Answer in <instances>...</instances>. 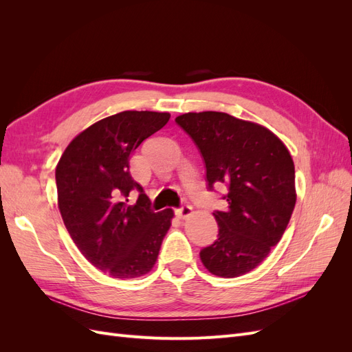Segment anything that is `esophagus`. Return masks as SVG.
Returning a JSON list of instances; mask_svg holds the SVG:
<instances>
[{"label":"esophagus","instance_id":"1","mask_svg":"<svg viewBox=\"0 0 352 352\" xmlns=\"http://www.w3.org/2000/svg\"><path fill=\"white\" fill-rule=\"evenodd\" d=\"M176 212H177V216L180 219H186V217H189L190 214H192V207H190L189 204H184L182 207L177 208Z\"/></svg>","mask_w":352,"mask_h":352}]
</instances>
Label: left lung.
<instances>
[{"instance_id":"left-lung-1","label":"left lung","mask_w":352,"mask_h":352,"mask_svg":"<svg viewBox=\"0 0 352 352\" xmlns=\"http://www.w3.org/2000/svg\"><path fill=\"white\" fill-rule=\"evenodd\" d=\"M176 123L204 158L208 189L228 188L226 208L212 212L219 238L201 250V261L214 276L238 278L264 261L291 220L292 157L267 127L228 113H186Z\"/></svg>"}]
</instances>
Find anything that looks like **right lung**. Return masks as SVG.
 <instances>
[{
  "label": "right lung",
  "mask_w": 352,
  "mask_h": 352,
  "mask_svg": "<svg viewBox=\"0 0 352 352\" xmlns=\"http://www.w3.org/2000/svg\"><path fill=\"white\" fill-rule=\"evenodd\" d=\"M168 119V113L155 111L105 117L74 138L57 164L65 226L83 257L114 279L150 272L172 225L173 210H151L150 198L129 172L131 154ZM133 188L140 195L136 205L127 206L121 198Z\"/></svg>",
  "instance_id": "1"
}]
</instances>
